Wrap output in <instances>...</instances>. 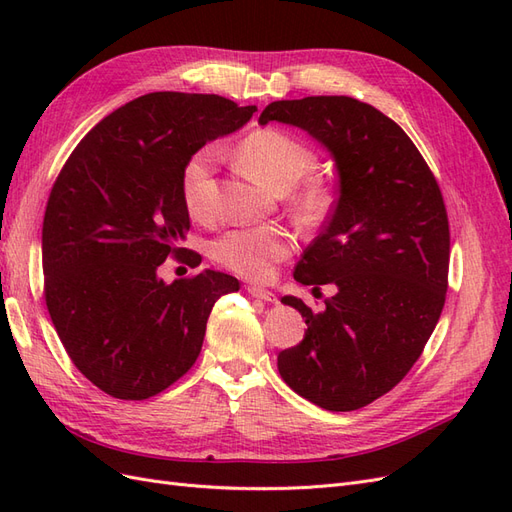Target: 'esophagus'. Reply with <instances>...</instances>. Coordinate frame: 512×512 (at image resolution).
<instances>
[{
  "label": "esophagus",
  "mask_w": 512,
  "mask_h": 512,
  "mask_svg": "<svg viewBox=\"0 0 512 512\" xmlns=\"http://www.w3.org/2000/svg\"><path fill=\"white\" fill-rule=\"evenodd\" d=\"M247 292H250L254 299H260V301H267V303H275L277 301V297H275L271 290H265V288H260V286H247Z\"/></svg>",
  "instance_id": "esophagus-1"
}]
</instances>
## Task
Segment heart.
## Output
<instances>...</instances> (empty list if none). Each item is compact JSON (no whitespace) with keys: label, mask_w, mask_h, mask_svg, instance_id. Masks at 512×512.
Returning <instances> with one entry per match:
<instances>
[{"label":"heart","mask_w":512,"mask_h":512,"mask_svg":"<svg viewBox=\"0 0 512 512\" xmlns=\"http://www.w3.org/2000/svg\"><path fill=\"white\" fill-rule=\"evenodd\" d=\"M220 153L213 145L198 149L181 170V196L185 209L196 220H209L215 209V170ZM239 160L269 190L290 192L312 173L316 153L297 136L275 128L254 130L239 145ZM329 205V194L318 183L305 185L290 200V207L316 218ZM290 232L277 226H247L228 230L211 245V256L222 267L250 280H267L275 262L290 254Z\"/></svg>","instance_id":"obj_1"}]
</instances>
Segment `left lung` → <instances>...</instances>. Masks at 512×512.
Segmentation results:
<instances>
[{"label": "left lung", "mask_w": 512, "mask_h": 512, "mask_svg": "<svg viewBox=\"0 0 512 512\" xmlns=\"http://www.w3.org/2000/svg\"><path fill=\"white\" fill-rule=\"evenodd\" d=\"M305 130L331 153L339 196L307 245L294 280L333 284L312 312L301 299L303 342L277 354L294 393L331 412L359 410L404 380L440 320L451 235L436 177L408 134L348 96L277 100L258 123Z\"/></svg>", "instance_id": "8db88e82"}]
</instances>
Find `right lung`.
Returning a JSON list of instances; mask_svg holds the SVG:
<instances>
[{
    "mask_svg": "<svg viewBox=\"0 0 512 512\" xmlns=\"http://www.w3.org/2000/svg\"><path fill=\"white\" fill-rule=\"evenodd\" d=\"M254 113L222 96L156 91L106 115L61 168L42 224L44 299L72 363L106 395L149 399L177 382L215 301L239 290L211 269L166 284L158 267L168 256L200 265L181 247V170Z\"/></svg>",
    "mask_w": 512,
    "mask_h": 512,
    "instance_id": "right-lung-1",
    "label": "right lung"
}]
</instances>
